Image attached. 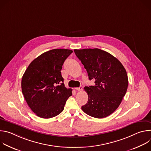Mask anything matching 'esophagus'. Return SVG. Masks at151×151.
Segmentation results:
<instances>
[{
	"label": "esophagus",
	"instance_id": "1",
	"mask_svg": "<svg viewBox=\"0 0 151 151\" xmlns=\"http://www.w3.org/2000/svg\"><path fill=\"white\" fill-rule=\"evenodd\" d=\"M75 90L78 91H81L82 90V86H80L79 88H75Z\"/></svg>",
	"mask_w": 151,
	"mask_h": 151
}]
</instances>
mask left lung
I'll return each instance as SVG.
<instances>
[{
    "instance_id": "8db88e82",
    "label": "left lung",
    "mask_w": 151,
    "mask_h": 151,
    "mask_svg": "<svg viewBox=\"0 0 151 151\" xmlns=\"http://www.w3.org/2000/svg\"><path fill=\"white\" fill-rule=\"evenodd\" d=\"M77 57L87 70L90 80L95 85L85 87L88 100L82 110L96 118L112 114L121 104L128 88V76L122 63L112 55L103 50H74Z\"/></svg>"
}]
</instances>
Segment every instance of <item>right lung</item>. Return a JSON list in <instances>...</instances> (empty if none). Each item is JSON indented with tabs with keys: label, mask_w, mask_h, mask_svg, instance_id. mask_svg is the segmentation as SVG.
<instances>
[{
	"label": "right lung",
	"mask_w": 151,
	"mask_h": 151,
	"mask_svg": "<svg viewBox=\"0 0 151 151\" xmlns=\"http://www.w3.org/2000/svg\"><path fill=\"white\" fill-rule=\"evenodd\" d=\"M73 52L54 49L33 60L21 80V90L32 111L42 118H51L64 109L72 89L65 87L61 70L65 60Z\"/></svg>",
	"instance_id": "obj_1"
}]
</instances>
